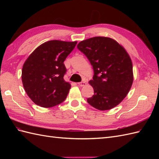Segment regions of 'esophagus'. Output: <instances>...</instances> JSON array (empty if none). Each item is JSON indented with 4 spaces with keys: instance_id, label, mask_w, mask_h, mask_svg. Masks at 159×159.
<instances>
[{
    "instance_id": "34e87169",
    "label": "esophagus",
    "mask_w": 159,
    "mask_h": 159,
    "mask_svg": "<svg viewBox=\"0 0 159 159\" xmlns=\"http://www.w3.org/2000/svg\"><path fill=\"white\" fill-rule=\"evenodd\" d=\"M78 84H79V85L80 87H83V86L86 85V82H85V81H82V82L79 83Z\"/></svg>"
}]
</instances>
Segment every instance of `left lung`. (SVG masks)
Returning <instances> with one entry per match:
<instances>
[{"label":"left lung","mask_w":159,"mask_h":159,"mask_svg":"<svg viewBox=\"0 0 159 159\" xmlns=\"http://www.w3.org/2000/svg\"><path fill=\"white\" fill-rule=\"evenodd\" d=\"M77 48L89 59L94 72L89 81L94 94L87 98V102L100 111L116 107L126 96L133 82L129 55L116 41L105 37L84 40Z\"/></svg>","instance_id":"obj_1"}]
</instances>
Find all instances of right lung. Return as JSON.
Segmentation results:
<instances>
[{
    "label": "right lung",
    "mask_w": 159,
    "mask_h": 159,
    "mask_svg": "<svg viewBox=\"0 0 159 159\" xmlns=\"http://www.w3.org/2000/svg\"><path fill=\"white\" fill-rule=\"evenodd\" d=\"M76 43L59 40L45 42L38 47L24 63V88L37 105L52 107L66 98L71 86L63 79L67 71L63 62Z\"/></svg>",
    "instance_id": "add662e5"
}]
</instances>
